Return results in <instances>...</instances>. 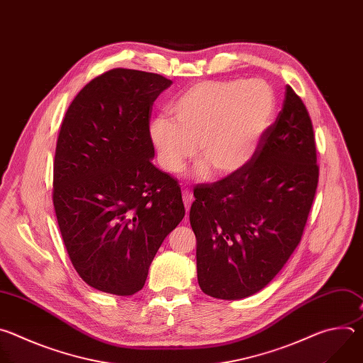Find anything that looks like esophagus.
Instances as JSON below:
<instances>
[{"label": "esophagus", "mask_w": 363, "mask_h": 363, "mask_svg": "<svg viewBox=\"0 0 363 363\" xmlns=\"http://www.w3.org/2000/svg\"><path fill=\"white\" fill-rule=\"evenodd\" d=\"M192 192L191 191H184L182 192V199H184V205H185V208H186V211H189V206H191V203H192Z\"/></svg>", "instance_id": "34e87169"}]
</instances>
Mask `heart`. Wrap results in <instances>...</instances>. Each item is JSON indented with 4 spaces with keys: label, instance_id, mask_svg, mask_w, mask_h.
<instances>
[{
    "label": "heart",
    "instance_id": "1",
    "mask_svg": "<svg viewBox=\"0 0 363 363\" xmlns=\"http://www.w3.org/2000/svg\"><path fill=\"white\" fill-rule=\"evenodd\" d=\"M171 116L149 123V140L161 168L184 171L198 155L199 179L228 178L244 171L273 123L276 96L262 80L201 82L182 91L169 108Z\"/></svg>",
    "mask_w": 363,
    "mask_h": 363
}]
</instances>
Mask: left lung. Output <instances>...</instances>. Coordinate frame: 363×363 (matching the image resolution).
<instances>
[{
    "mask_svg": "<svg viewBox=\"0 0 363 363\" xmlns=\"http://www.w3.org/2000/svg\"><path fill=\"white\" fill-rule=\"evenodd\" d=\"M318 181L312 121L286 86L283 108L251 164L194 191L189 221L201 290L240 300L264 289L301 240Z\"/></svg>",
    "mask_w": 363,
    "mask_h": 363,
    "instance_id": "1",
    "label": "left lung"
}]
</instances>
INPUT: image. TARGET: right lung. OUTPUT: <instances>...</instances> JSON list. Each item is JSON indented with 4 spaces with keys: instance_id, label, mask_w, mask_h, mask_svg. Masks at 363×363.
I'll list each match as a JSON object with an SVG mask.
<instances>
[{
    "instance_id": "1",
    "label": "right lung",
    "mask_w": 363,
    "mask_h": 363,
    "mask_svg": "<svg viewBox=\"0 0 363 363\" xmlns=\"http://www.w3.org/2000/svg\"><path fill=\"white\" fill-rule=\"evenodd\" d=\"M171 84L113 69L79 91L62 123L55 211L73 267L96 290H142L155 254L185 216L178 182L152 164L147 135L153 101Z\"/></svg>"
}]
</instances>
